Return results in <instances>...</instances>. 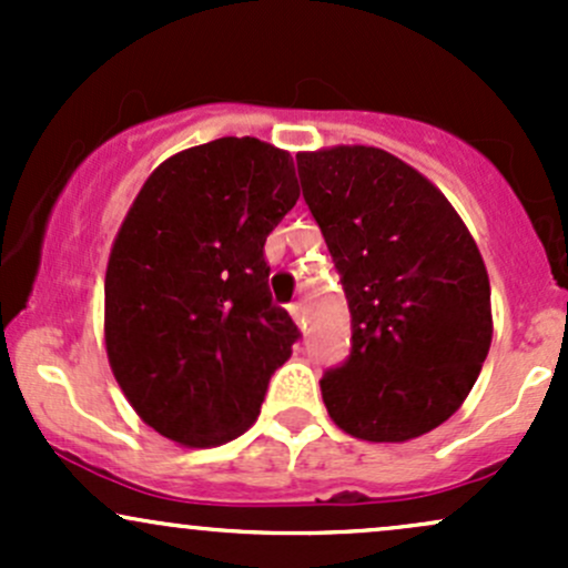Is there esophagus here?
<instances>
[{
	"label": "esophagus",
	"mask_w": 568,
	"mask_h": 568,
	"mask_svg": "<svg viewBox=\"0 0 568 568\" xmlns=\"http://www.w3.org/2000/svg\"><path fill=\"white\" fill-rule=\"evenodd\" d=\"M288 312H291V317H293V321H296V325H298V328H302V325H306V321H304V304H291L288 306Z\"/></svg>",
	"instance_id": "obj_1"
}]
</instances>
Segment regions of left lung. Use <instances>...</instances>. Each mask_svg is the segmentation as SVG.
<instances>
[{"label": "left lung", "instance_id": "left-lung-1", "mask_svg": "<svg viewBox=\"0 0 568 568\" xmlns=\"http://www.w3.org/2000/svg\"><path fill=\"white\" fill-rule=\"evenodd\" d=\"M304 200L342 272L352 352L321 379L334 425L406 443L459 410L491 347V285L433 181L376 146L298 152Z\"/></svg>", "mask_w": 568, "mask_h": 568}]
</instances>
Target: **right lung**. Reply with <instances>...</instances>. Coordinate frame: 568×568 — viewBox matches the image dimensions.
<instances>
[{
  "label": "right lung",
  "mask_w": 568,
  "mask_h": 568,
  "mask_svg": "<svg viewBox=\"0 0 568 568\" xmlns=\"http://www.w3.org/2000/svg\"><path fill=\"white\" fill-rule=\"evenodd\" d=\"M296 200L291 154L251 135L173 154L135 194L109 253L103 342L128 403L162 438L211 448L256 422L298 338L264 262Z\"/></svg>",
  "instance_id": "1"
}]
</instances>
